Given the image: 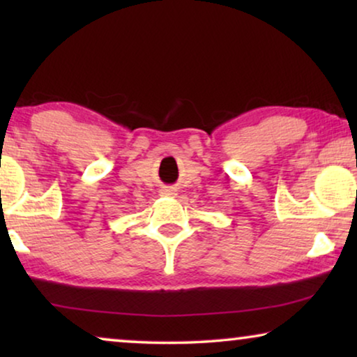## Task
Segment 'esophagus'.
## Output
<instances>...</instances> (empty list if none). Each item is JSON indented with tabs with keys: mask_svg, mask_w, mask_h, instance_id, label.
<instances>
[{
	"mask_svg": "<svg viewBox=\"0 0 357 357\" xmlns=\"http://www.w3.org/2000/svg\"><path fill=\"white\" fill-rule=\"evenodd\" d=\"M160 193H162L164 197H172V198L177 197V190L172 188V187H165Z\"/></svg>",
	"mask_w": 357,
	"mask_h": 357,
	"instance_id": "34e87169",
	"label": "esophagus"
}]
</instances>
